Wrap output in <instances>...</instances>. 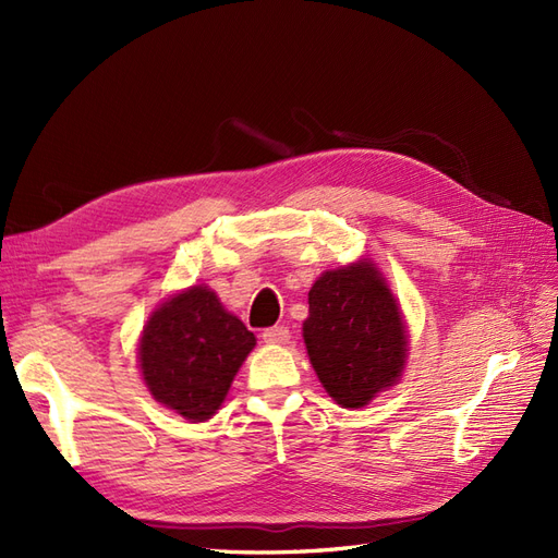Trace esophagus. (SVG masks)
I'll return each instance as SVG.
<instances>
[{"mask_svg": "<svg viewBox=\"0 0 558 558\" xmlns=\"http://www.w3.org/2000/svg\"><path fill=\"white\" fill-rule=\"evenodd\" d=\"M263 340L267 344H286L291 340V332H289V328H283V326H272V328L263 330Z\"/></svg>", "mask_w": 558, "mask_h": 558, "instance_id": "34e87169", "label": "esophagus"}]
</instances>
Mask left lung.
I'll return each instance as SVG.
<instances>
[{
	"label": "left lung",
	"mask_w": 558,
	"mask_h": 558,
	"mask_svg": "<svg viewBox=\"0 0 558 558\" xmlns=\"http://www.w3.org/2000/svg\"><path fill=\"white\" fill-rule=\"evenodd\" d=\"M302 337L318 381L347 410L398 384L410 351L398 300L367 258L314 281Z\"/></svg>",
	"instance_id": "left-lung-1"
}]
</instances>
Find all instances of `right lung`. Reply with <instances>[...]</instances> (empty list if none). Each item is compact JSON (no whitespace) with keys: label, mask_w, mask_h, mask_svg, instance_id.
I'll use <instances>...</instances> for the list:
<instances>
[{"label":"right lung","mask_w":558,"mask_h":558,"mask_svg":"<svg viewBox=\"0 0 558 558\" xmlns=\"http://www.w3.org/2000/svg\"><path fill=\"white\" fill-rule=\"evenodd\" d=\"M253 347L256 335L209 286H191L148 316L137 353L150 396L197 424L221 408Z\"/></svg>","instance_id":"1"}]
</instances>
